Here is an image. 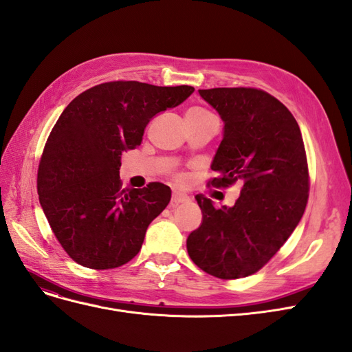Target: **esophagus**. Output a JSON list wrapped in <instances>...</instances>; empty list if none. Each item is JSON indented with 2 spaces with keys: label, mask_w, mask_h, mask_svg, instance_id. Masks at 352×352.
Returning <instances> with one entry per match:
<instances>
[{
  "label": "esophagus",
  "mask_w": 352,
  "mask_h": 352,
  "mask_svg": "<svg viewBox=\"0 0 352 352\" xmlns=\"http://www.w3.org/2000/svg\"><path fill=\"white\" fill-rule=\"evenodd\" d=\"M188 199H189V197L185 195V194L173 192V195H172V206H179V204H182V202H186Z\"/></svg>",
  "instance_id": "esophagus-1"
}]
</instances>
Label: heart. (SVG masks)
I'll list each match as a JSON object with an SVG mask.
<instances>
[{
	"label": "heart",
	"mask_w": 352,
	"mask_h": 352,
	"mask_svg": "<svg viewBox=\"0 0 352 352\" xmlns=\"http://www.w3.org/2000/svg\"><path fill=\"white\" fill-rule=\"evenodd\" d=\"M206 113H208V111H206L204 109H199V107H192L186 111V114H206Z\"/></svg>",
	"instance_id": "1"
}]
</instances>
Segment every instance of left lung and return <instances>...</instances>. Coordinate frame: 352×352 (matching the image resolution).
Here are the masks:
<instances>
[{"label": "left lung", "instance_id": "left-lung-1", "mask_svg": "<svg viewBox=\"0 0 352 352\" xmlns=\"http://www.w3.org/2000/svg\"><path fill=\"white\" fill-rule=\"evenodd\" d=\"M225 122V133L210 184H242L233 207L214 208L197 195L201 226L188 236L190 260L219 279L257 273L280 250L300 223L310 176L302 135L295 117L273 95L257 88L198 91Z\"/></svg>", "mask_w": 352, "mask_h": 352}]
</instances>
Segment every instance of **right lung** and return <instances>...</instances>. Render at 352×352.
<instances>
[{"instance_id":"1","label":"right lung","mask_w":352,"mask_h":352,"mask_svg":"<svg viewBox=\"0 0 352 352\" xmlns=\"http://www.w3.org/2000/svg\"><path fill=\"white\" fill-rule=\"evenodd\" d=\"M192 87L114 80L78 95L58 117L38 168L41 207L60 245L83 267H120L140 252L150 223L172 198L151 182L122 189V153L141 145L155 114L184 102Z\"/></svg>"}]
</instances>
